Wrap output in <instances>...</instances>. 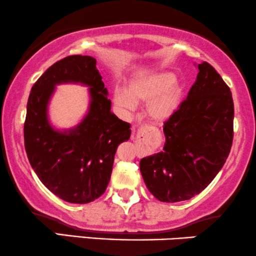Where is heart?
Segmentation results:
<instances>
[{
    "mask_svg": "<svg viewBox=\"0 0 256 256\" xmlns=\"http://www.w3.org/2000/svg\"><path fill=\"white\" fill-rule=\"evenodd\" d=\"M182 96V87L168 72H148L128 82L126 90L116 89L114 102L124 110H132L136 104L148 102L146 113L152 122H163L176 112Z\"/></svg>",
    "mask_w": 256,
    "mask_h": 256,
    "instance_id": "heart-1",
    "label": "heart"
}]
</instances>
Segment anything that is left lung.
Here are the masks:
<instances>
[{
  "label": "left lung",
  "instance_id": "obj_1",
  "mask_svg": "<svg viewBox=\"0 0 256 256\" xmlns=\"http://www.w3.org/2000/svg\"><path fill=\"white\" fill-rule=\"evenodd\" d=\"M198 69L186 100L164 122L163 150L140 163L148 190L163 202L199 194L223 168L232 149V92L208 62L198 64Z\"/></svg>",
  "mask_w": 256,
  "mask_h": 256
}]
</instances>
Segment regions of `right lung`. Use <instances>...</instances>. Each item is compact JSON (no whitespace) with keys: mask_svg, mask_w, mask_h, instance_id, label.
<instances>
[{"mask_svg":"<svg viewBox=\"0 0 256 256\" xmlns=\"http://www.w3.org/2000/svg\"><path fill=\"white\" fill-rule=\"evenodd\" d=\"M62 82L87 85L91 96L85 118L64 132L54 129L47 116ZM107 95L95 58L81 54L56 62L30 89L24 126L27 158L46 188L68 202L87 204L104 194L116 148L131 136V125L110 112Z\"/></svg>","mask_w":256,"mask_h":256,"instance_id":"add662e5","label":"right lung"}]
</instances>
